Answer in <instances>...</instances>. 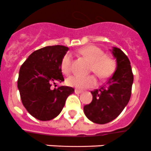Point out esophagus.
I'll return each instance as SVG.
<instances>
[{"label":"esophagus","instance_id":"1","mask_svg":"<svg viewBox=\"0 0 151 151\" xmlns=\"http://www.w3.org/2000/svg\"><path fill=\"white\" fill-rule=\"evenodd\" d=\"M75 93H76V94H79V93H83V90H75Z\"/></svg>","mask_w":151,"mask_h":151}]
</instances>
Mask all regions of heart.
I'll list each match as a JSON object with an SVG mask.
<instances>
[{
    "label": "heart",
    "mask_w": 151,
    "mask_h": 151,
    "mask_svg": "<svg viewBox=\"0 0 151 151\" xmlns=\"http://www.w3.org/2000/svg\"><path fill=\"white\" fill-rule=\"evenodd\" d=\"M79 53L91 62L90 71L94 72L101 79H106L111 76L116 68V61L112 57L104 55L101 48L96 46H86L79 50ZM72 56L66 54L61 59V70L64 74H68L71 71ZM96 77L93 75L82 76L78 75L71 76L66 79L67 85L76 89H86L96 85Z\"/></svg>",
    "instance_id": "heart-1"
}]
</instances>
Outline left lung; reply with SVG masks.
Segmentation results:
<instances>
[{
    "mask_svg": "<svg viewBox=\"0 0 151 151\" xmlns=\"http://www.w3.org/2000/svg\"><path fill=\"white\" fill-rule=\"evenodd\" d=\"M112 54L117 62L115 72L105 85L91 91L92 101L83 108L88 119L96 124L108 123L116 119L129 103L132 93L133 74L129 60L118 47H113Z\"/></svg>",
    "mask_w": 151,
    "mask_h": 151,
    "instance_id": "obj_1",
    "label": "left lung"
}]
</instances>
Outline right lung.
I'll use <instances>...</instances> for the list:
<instances>
[{
  "instance_id": "obj_1",
  "label": "right lung",
  "mask_w": 151,
  "mask_h": 151,
  "mask_svg": "<svg viewBox=\"0 0 151 151\" xmlns=\"http://www.w3.org/2000/svg\"><path fill=\"white\" fill-rule=\"evenodd\" d=\"M68 47L47 46L35 50L22 65L18 88L22 104L32 117L40 121L55 119L63 109L66 99L75 92L72 87L51 86L64 81L61 61Z\"/></svg>"
}]
</instances>
